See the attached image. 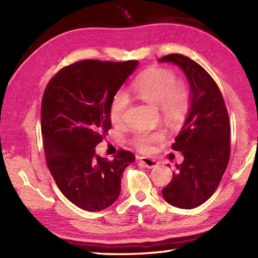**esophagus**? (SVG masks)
<instances>
[{
  "mask_svg": "<svg viewBox=\"0 0 258 258\" xmlns=\"http://www.w3.org/2000/svg\"><path fill=\"white\" fill-rule=\"evenodd\" d=\"M138 160L147 168L156 167L158 164H160L156 160H153V158H150V157H143V156H142V157H138Z\"/></svg>",
  "mask_w": 258,
  "mask_h": 258,
  "instance_id": "1",
  "label": "esophagus"
}]
</instances>
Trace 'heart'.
<instances>
[{
    "mask_svg": "<svg viewBox=\"0 0 258 258\" xmlns=\"http://www.w3.org/2000/svg\"><path fill=\"white\" fill-rule=\"evenodd\" d=\"M136 95L153 106L160 107L162 116L169 123H176L183 118L189 106V93L185 83L176 81L173 72L165 69H151L142 74L133 83ZM128 97L123 93L113 98L109 116L113 123L123 122L128 107ZM164 140L161 131L136 132L132 140L133 145L141 152H147L152 144Z\"/></svg>",
    "mask_w": 258,
    "mask_h": 258,
    "instance_id": "b5f03b06",
    "label": "heart"
}]
</instances>
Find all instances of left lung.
Returning <instances> with one entry per match:
<instances>
[{
	"instance_id": "left-lung-1",
	"label": "left lung",
	"mask_w": 258,
	"mask_h": 258,
	"mask_svg": "<svg viewBox=\"0 0 258 258\" xmlns=\"http://www.w3.org/2000/svg\"><path fill=\"white\" fill-rule=\"evenodd\" d=\"M183 71L190 89L187 117L172 144L184 156L173 179L162 189L169 204L191 210L205 203L220 185L231 155L228 113L221 91L200 64L182 54L157 59Z\"/></svg>"
}]
</instances>
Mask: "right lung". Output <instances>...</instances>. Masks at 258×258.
Masks as SVG:
<instances>
[{
    "label": "right lung",
    "mask_w": 258,
    "mask_h": 258,
    "mask_svg": "<svg viewBox=\"0 0 258 258\" xmlns=\"http://www.w3.org/2000/svg\"><path fill=\"white\" fill-rule=\"evenodd\" d=\"M138 65L84 59L62 69L45 89L41 124L47 166L62 194L82 210L111 206L119 196L124 169L135 161L124 150L109 161L95 147L111 128L115 94Z\"/></svg>",
    "instance_id": "obj_1"
}]
</instances>
